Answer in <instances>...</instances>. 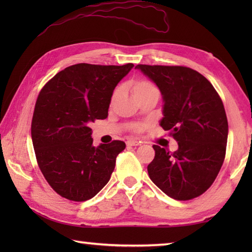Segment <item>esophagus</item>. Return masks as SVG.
I'll use <instances>...</instances> for the list:
<instances>
[{
	"label": "esophagus",
	"instance_id": "1",
	"mask_svg": "<svg viewBox=\"0 0 252 252\" xmlns=\"http://www.w3.org/2000/svg\"><path fill=\"white\" fill-rule=\"evenodd\" d=\"M126 145L127 146H138V145H141V142L135 141V140H130L126 142Z\"/></svg>",
	"mask_w": 252,
	"mask_h": 252
}]
</instances>
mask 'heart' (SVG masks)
Returning a JSON list of instances; mask_svg holds the SVG:
<instances>
[{
    "label": "heart",
    "instance_id": "b5f03b06",
    "mask_svg": "<svg viewBox=\"0 0 252 252\" xmlns=\"http://www.w3.org/2000/svg\"><path fill=\"white\" fill-rule=\"evenodd\" d=\"M154 91H158V90L152 82L147 81V80H136V81H134L132 84V93L134 97L149 93V92H154ZM116 94L117 92L115 93L114 97L116 96ZM146 127H147V125H133L132 131L135 133H141L145 130Z\"/></svg>",
    "mask_w": 252,
    "mask_h": 252
}]
</instances>
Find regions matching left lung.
<instances>
[{"label":"left lung","instance_id":"obj_1","mask_svg":"<svg viewBox=\"0 0 252 252\" xmlns=\"http://www.w3.org/2000/svg\"><path fill=\"white\" fill-rule=\"evenodd\" d=\"M156 83L162 95L160 126L170 131L179 148L170 153L154 145L149 178L164 194L189 200L212 185L225 158L228 123L213 85L194 69L183 66L135 67Z\"/></svg>","mask_w":252,"mask_h":252}]
</instances>
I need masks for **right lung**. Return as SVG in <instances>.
I'll use <instances>...</instances> for the list:
<instances>
[{
	"mask_svg": "<svg viewBox=\"0 0 252 252\" xmlns=\"http://www.w3.org/2000/svg\"><path fill=\"white\" fill-rule=\"evenodd\" d=\"M133 67L77 63L58 72L37 96L31 123L36 161L66 199H91L110 180L126 143L95 147L90 126L108 117L114 90Z\"/></svg>",
	"mask_w": 252,
	"mask_h": 252,
	"instance_id": "add662e5",
	"label": "right lung"
}]
</instances>
